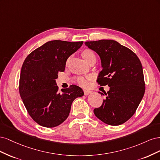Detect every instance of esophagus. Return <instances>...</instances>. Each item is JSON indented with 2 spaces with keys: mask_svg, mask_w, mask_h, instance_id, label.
<instances>
[{
  "mask_svg": "<svg viewBox=\"0 0 160 160\" xmlns=\"http://www.w3.org/2000/svg\"><path fill=\"white\" fill-rule=\"evenodd\" d=\"M83 91H84V94H85V95H89V94H91V93H92V92H91V91H89V90L84 89V90H83Z\"/></svg>",
  "mask_w": 160,
  "mask_h": 160,
  "instance_id": "1",
  "label": "esophagus"
}]
</instances>
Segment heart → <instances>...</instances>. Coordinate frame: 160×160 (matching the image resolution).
I'll list each match as a JSON object with an SVG mask.
<instances>
[{"label": "heart", "instance_id": "heart-1", "mask_svg": "<svg viewBox=\"0 0 160 160\" xmlns=\"http://www.w3.org/2000/svg\"><path fill=\"white\" fill-rule=\"evenodd\" d=\"M82 56L84 58V59L87 61L88 62L92 57H95V54L93 53V52L89 50V49H85L84 50L83 52H82ZM91 76H87L85 77H76V82L79 85H80L81 86H86L87 83H88V79H91Z\"/></svg>", "mask_w": 160, "mask_h": 160}]
</instances>
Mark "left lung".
<instances>
[{
	"mask_svg": "<svg viewBox=\"0 0 160 160\" xmlns=\"http://www.w3.org/2000/svg\"><path fill=\"white\" fill-rule=\"evenodd\" d=\"M85 45L100 57L103 69L97 81L101 86L110 87L108 93H104L103 104L94 109V114L106 124H122L135 113L145 93L141 62L132 51L113 40L88 41Z\"/></svg>",
	"mask_w": 160,
	"mask_h": 160,
	"instance_id": "left-lung-1",
	"label": "left lung"
}]
</instances>
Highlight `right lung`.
Here are the masks:
<instances>
[{
	"label": "right lung",
	"mask_w": 160,
	"mask_h": 160,
	"mask_svg": "<svg viewBox=\"0 0 160 160\" xmlns=\"http://www.w3.org/2000/svg\"><path fill=\"white\" fill-rule=\"evenodd\" d=\"M83 41L55 40L47 42L31 52L24 61L19 81V93L32 119L45 128H54L68 118L71 104L84 92L79 86L58 91L55 79L65 71L67 59Z\"/></svg>",
	"instance_id": "obj_1"
}]
</instances>
